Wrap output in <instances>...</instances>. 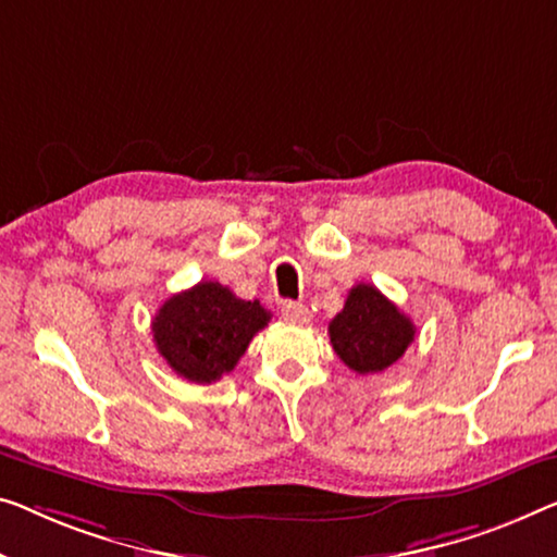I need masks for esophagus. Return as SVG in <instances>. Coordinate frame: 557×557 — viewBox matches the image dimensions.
Instances as JSON below:
<instances>
[{
    "mask_svg": "<svg viewBox=\"0 0 557 557\" xmlns=\"http://www.w3.org/2000/svg\"><path fill=\"white\" fill-rule=\"evenodd\" d=\"M280 312L287 322H300V325H302V322H310V310H307L302 302H293V300L282 302Z\"/></svg>",
    "mask_w": 557,
    "mask_h": 557,
    "instance_id": "34e87169",
    "label": "esophagus"
}]
</instances>
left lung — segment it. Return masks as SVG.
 <instances>
[{
	"mask_svg": "<svg viewBox=\"0 0 557 557\" xmlns=\"http://www.w3.org/2000/svg\"><path fill=\"white\" fill-rule=\"evenodd\" d=\"M327 332L332 350L358 375L387 370L414 339L412 320L372 285L350 289Z\"/></svg>",
	"mask_w": 557,
	"mask_h": 557,
	"instance_id": "obj_1",
	"label": "left lung"
}]
</instances>
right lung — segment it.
<instances>
[{
    "label": "right lung",
    "instance_id": "right-lung-1",
    "mask_svg": "<svg viewBox=\"0 0 557 557\" xmlns=\"http://www.w3.org/2000/svg\"><path fill=\"white\" fill-rule=\"evenodd\" d=\"M268 322L270 312L260 302L239 300L230 287L205 280L164 300L152 320V335L180 377L210 385L235 370Z\"/></svg>",
    "mask_w": 557,
    "mask_h": 557
}]
</instances>
